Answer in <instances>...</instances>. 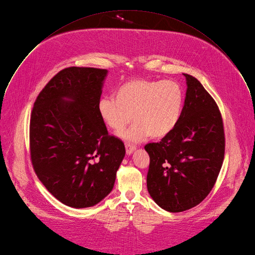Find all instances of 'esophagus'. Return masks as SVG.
<instances>
[{
  "label": "esophagus",
  "mask_w": 255,
  "mask_h": 255,
  "mask_svg": "<svg viewBox=\"0 0 255 255\" xmlns=\"http://www.w3.org/2000/svg\"><path fill=\"white\" fill-rule=\"evenodd\" d=\"M136 148L135 145H132L128 142H126V150H127V154H131L133 152V150Z\"/></svg>",
  "instance_id": "obj_1"
}]
</instances>
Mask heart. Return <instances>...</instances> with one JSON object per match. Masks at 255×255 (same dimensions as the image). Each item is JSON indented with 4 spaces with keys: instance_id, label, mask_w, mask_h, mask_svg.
<instances>
[{
    "instance_id": "obj_1",
    "label": "heart",
    "mask_w": 255,
    "mask_h": 255,
    "mask_svg": "<svg viewBox=\"0 0 255 255\" xmlns=\"http://www.w3.org/2000/svg\"><path fill=\"white\" fill-rule=\"evenodd\" d=\"M183 106V91L173 80H132L122 85L113 97L103 98L99 113L113 130L119 132L132 120L122 136L140 141L149 135L161 138L176 126Z\"/></svg>"
}]
</instances>
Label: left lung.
Returning <instances> with one entry per match:
<instances>
[{
	"label": "left lung",
	"instance_id": "8db88e82",
	"mask_svg": "<svg viewBox=\"0 0 255 255\" xmlns=\"http://www.w3.org/2000/svg\"><path fill=\"white\" fill-rule=\"evenodd\" d=\"M174 128L159 142L145 144L149 155L147 190L163 209L180 212L199 204L211 191L225 149L222 117L213 98L192 76Z\"/></svg>",
	"mask_w": 255,
	"mask_h": 255
}]
</instances>
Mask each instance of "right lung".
<instances>
[{"mask_svg":"<svg viewBox=\"0 0 255 255\" xmlns=\"http://www.w3.org/2000/svg\"><path fill=\"white\" fill-rule=\"evenodd\" d=\"M107 73L66 68L45 86L32 110L34 170L45 187L71 207H90L104 199L126 154L124 142L109 134L99 113Z\"/></svg>","mask_w":255,"mask_h":255,"instance_id":"obj_1","label":"right lung"}]
</instances>
